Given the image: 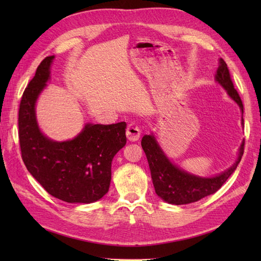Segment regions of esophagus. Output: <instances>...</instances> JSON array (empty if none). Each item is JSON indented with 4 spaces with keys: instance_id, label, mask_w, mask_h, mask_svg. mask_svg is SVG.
<instances>
[{
    "instance_id": "esophagus-1",
    "label": "esophagus",
    "mask_w": 261,
    "mask_h": 261,
    "mask_svg": "<svg viewBox=\"0 0 261 261\" xmlns=\"http://www.w3.org/2000/svg\"><path fill=\"white\" fill-rule=\"evenodd\" d=\"M125 135H126V138L129 141H137L138 139H139L140 135H141V130H140L139 125L135 123V122H131V123H129L126 126Z\"/></svg>"
}]
</instances>
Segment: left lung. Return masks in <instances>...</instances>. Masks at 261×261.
<instances>
[{
	"mask_svg": "<svg viewBox=\"0 0 261 261\" xmlns=\"http://www.w3.org/2000/svg\"><path fill=\"white\" fill-rule=\"evenodd\" d=\"M215 80L221 86L225 88L229 96L239 105L243 113L242 101L233 86L228 65L222 58L220 59ZM141 146L148 159L154 191H156L157 195L167 203L181 205L197 202L205 196L214 194L222 187L226 179L236 170L238 164L240 163L243 150H245V140L241 143L239 154H238V159L234 165L226 169L224 173L215 177H210V178L188 174L177 167L176 165L171 164L152 135H146L143 137Z\"/></svg>",
	"mask_w": 261,
	"mask_h": 261,
	"instance_id": "1",
	"label": "left lung"
}]
</instances>
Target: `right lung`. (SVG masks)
I'll use <instances>...</instances> for the list:
<instances>
[{
  "label": "right lung",
  "mask_w": 261,
  "mask_h": 261,
  "mask_svg": "<svg viewBox=\"0 0 261 261\" xmlns=\"http://www.w3.org/2000/svg\"><path fill=\"white\" fill-rule=\"evenodd\" d=\"M54 56L46 57L25 87L19 109L22 160L45 190L67 203H93L108 193L112 159L126 143L125 122L87 123L74 139L57 142L41 134L35 105L50 79Z\"/></svg>",
  "instance_id": "right-lung-1"
}]
</instances>
